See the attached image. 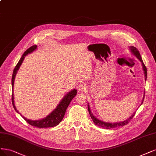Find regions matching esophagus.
I'll return each instance as SVG.
<instances>
[{
  "label": "esophagus",
  "instance_id": "34e87169",
  "mask_svg": "<svg viewBox=\"0 0 156 156\" xmlns=\"http://www.w3.org/2000/svg\"><path fill=\"white\" fill-rule=\"evenodd\" d=\"M77 89L79 91H80V92H85L87 89V87L84 84H80L78 86Z\"/></svg>",
  "mask_w": 156,
  "mask_h": 156
}]
</instances>
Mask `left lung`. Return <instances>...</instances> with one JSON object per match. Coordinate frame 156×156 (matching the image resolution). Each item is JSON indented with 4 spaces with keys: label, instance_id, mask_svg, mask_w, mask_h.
<instances>
[{
    "label": "left lung",
    "instance_id": "1",
    "mask_svg": "<svg viewBox=\"0 0 156 156\" xmlns=\"http://www.w3.org/2000/svg\"><path fill=\"white\" fill-rule=\"evenodd\" d=\"M130 50H131L132 52L133 53V55H136L138 58V59L141 62L142 65H143V68L144 73V76H145V80H147V67L145 66V65H144V64L143 63V61L142 58H141L140 53H139V51H138V50L137 49L136 47H133V46L130 47ZM144 96L143 97V99L141 104H143V102L144 101ZM88 112H89L91 118L92 119L94 122L95 123V125H98V126H99L101 128H106V129H110V128H115V127H118V126H122L127 125L128 123L130 121V120L133 117V116L135 115V114H136V113H133V115L129 118V119H128L127 120H126L125 121H122V122H117V123H110V122H103V121H101L99 119H97L95 117H94L93 115V114H92V112H91L90 108V106L88 105Z\"/></svg>",
    "mask_w": 156,
    "mask_h": 156
}]
</instances>
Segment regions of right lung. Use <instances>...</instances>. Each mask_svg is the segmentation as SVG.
I'll list each match as a JSON object with an SVG mask.
<instances>
[{
	"mask_svg": "<svg viewBox=\"0 0 156 156\" xmlns=\"http://www.w3.org/2000/svg\"><path fill=\"white\" fill-rule=\"evenodd\" d=\"M37 47V45H34V46H32L30 48H29L24 53V54L20 58V60L18 62L17 64L15 66V67L13 69L12 78V90H13V84H14V80H15L16 73H17L18 69L20 68V66L21 65V64H22L25 56L27 54H28V53H30L32 51H34L36 49ZM76 94H77V90H75V89L72 90L71 92L68 93L64 97V98L60 102V103L58 104L57 108L54 110H53L50 114H49L47 117L44 118V119L38 120V121H32V120L26 119V118H25L23 116H22V117H23V119H24V120L28 123V124H30V125L33 126H36L37 128H49V127L55 126L58 125L61 122L62 119H63L64 114H65V112L66 111V109L68 108V105H69V103H70L71 101L73 99L74 97L76 95ZM12 105L13 106L14 109L16 110V112L19 113V112L17 110V109H16V107L14 104L13 92H12Z\"/></svg>",
	"mask_w": 156,
	"mask_h": 156,
	"instance_id": "add662e5",
	"label": "right lung"
}]
</instances>
